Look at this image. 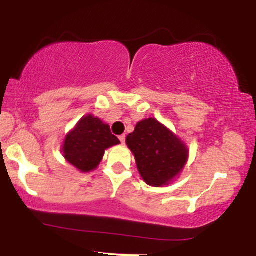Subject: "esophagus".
<instances>
[{
    "label": "esophagus",
    "instance_id": "34e87169",
    "mask_svg": "<svg viewBox=\"0 0 256 256\" xmlns=\"http://www.w3.org/2000/svg\"><path fill=\"white\" fill-rule=\"evenodd\" d=\"M119 140H120V142H122V144L124 146L125 144V136H124V134H122V136H120Z\"/></svg>",
    "mask_w": 256,
    "mask_h": 256
}]
</instances>
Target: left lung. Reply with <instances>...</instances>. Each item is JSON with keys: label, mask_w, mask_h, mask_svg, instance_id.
<instances>
[{"label": "left lung", "mask_w": 256, "mask_h": 256, "mask_svg": "<svg viewBox=\"0 0 256 256\" xmlns=\"http://www.w3.org/2000/svg\"><path fill=\"white\" fill-rule=\"evenodd\" d=\"M140 177L150 186L171 184L183 172L189 149L183 140L155 118L137 122L126 137Z\"/></svg>", "instance_id": "left-lung-1"}]
</instances>
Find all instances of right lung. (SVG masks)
Segmentation results:
<instances>
[{
	"instance_id": "right-lung-1",
	"label": "right lung",
	"mask_w": 256,
	"mask_h": 256,
	"mask_svg": "<svg viewBox=\"0 0 256 256\" xmlns=\"http://www.w3.org/2000/svg\"><path fill=\"white\" fill-rule=\"evenodd\" d=\"M120 140L112 134L110 125L88 114L64 137L61 152L68 164L82 173L95 171L104 152Z\"/></svg>"
}]
</instances>
